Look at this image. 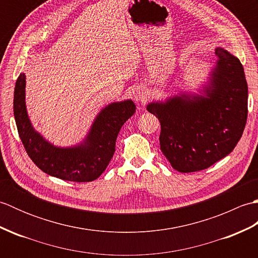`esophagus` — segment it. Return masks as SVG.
I'll list each match as a JSON object with an SVG mask.
<instances>
[{
  "label": "esophagus",
  "mask_w": 258,
  "mask_h": 258,
  "mask_svg": "<svg viewBox=\"0 0 258 258\" xmlns=\"http://www.w3.org/2000/svg\"><path fill=\"white\" fill-rule=\"evenodd\" d=\"M134 98L136 102L144 103L147 101V98H149V92L146 91L144 86H139L134 92Z\"/></svg>",
  "instance_id": "1"
}]
</instances>
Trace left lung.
<instances>
[{"label":"left lung","mask_w":258,"mask_h":258,"mask_svg":"<svg viewBox=\"0 0 258 258\" xmlns=\"http://www.w3.org/2000/svg\"><path fill=\"white\" fill-rule=\"evenodd\" d=\"M217 62L199 94H182L146 106L161 123V151L174 169L197 172L227 156L244 132L248 87L239 59L217 47Z\"/></svg>","instance_id":"8db88e82"}]
</instances>
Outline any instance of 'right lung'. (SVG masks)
I'll return each mask as SVG.
<instances>
[{"label":"right lung","instance_id":"right-lung-1","mask_svg":"<svg viewBox=\"0 0 258 258\" xmlns=\"http://www.w3.org/2000/svg\"><path fill=\"white\" fill-rule=\"evenodd\" d=\"M13 109L24 149L35 165L51 176L71 182H92L105 171L115 152L119 130L135 113L132 100L108 104L98 113L85 140L72 147L51 144L32 126L25 105V75L14 89Z\"/></svg>","mask_w":258,"mask_h":258}]
</instances>
